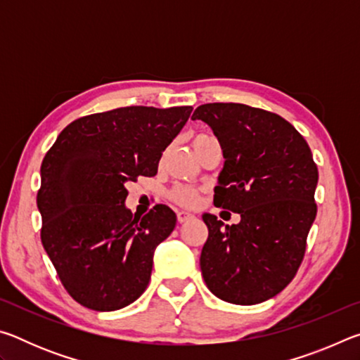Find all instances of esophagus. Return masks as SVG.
<instances>
[{
    "instance_id": "1",
    "label": "esophagus",
    "mask_w": 360,
    "mask_h": 360,
    "mask_svg": "<svg viewBox=\"0 0 360 360\" xmlns=\"http://www.w3.org/2000/svg\"><path fill=\"white\" fill-rule=\"evenodd\" d=\"M195 216L192 214V212H188V211H178V221L182 224V222H187V221H191V219H193Z\"/></svg>"
}]
</instances>
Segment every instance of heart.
<instances>
[{
    "instance_id": "obj_1",
    "label": "heart",
    "mask_w": 360,
    "mask_h": 360,
    "mask_svg": "<svg viewBox=\"0 0 360 360\" xmlns=\"http://www.w3.org/2000/svg\"><path fill=\"white\" fill-rule=\"evenodd\" d=\"M210 138H212V136L203 135V133L192 136V148H193V150L198 149L200 146H202L206 141V139H210ZM169 198H172L174 203H178L181 206H187V208H192V206H197L198 205L200 193L195 191L193 187L178 186V187H174L172 192H169Z\"/></svg>"
}]
</instances>
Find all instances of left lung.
Masks as SVG:
<instances>
[{
  "mask_svg": "<svg viewBox=\"0 0 360 360\" xmlns=\"http://www.w3.org/2000/svg\"><path fill=\"white\" fill-rule=\"evenodd\" d=\"M197 119L211 127L225 158L214 206L241 216L238 224L224 225L203 214V279L224 302L262 303L279 294L302 264L318 211V167L304 138L275 112L208 103L195 109Z\"/></svg>",
  "mask_w": 360,
  "mask_h": 360,
  "instance_id": "1",
  "label": "left lung"
}]
</instances>
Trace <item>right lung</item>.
<instances>
[{
    "mask_svg": "<svg viewBox=\"0 0 360 360\" xmlns=\"http://www.w3.org/2000/svg\"><path fill=\"white\" fill-rule=\"evenodd\" d=\"M192 106L117 108L77 119L42 160L41 241L68 294L95 311H114L148 288L154 251L176 225L167 205L143 217L125 206V184L155 176L162 152Z\"/></svg>",
    "mask_w": 360,
    "mask_h": 360,
    "instance_id": "add662e5",
    "label": "right lung"
}]
</instances>
